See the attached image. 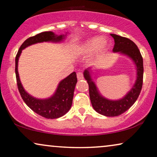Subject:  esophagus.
<instances>
[{"label": "esophagus", "instance_id": "34e87169", "mask_svg": "<svg viewBox=\"0 0 157 157\" xmlns=\"http://www.w3.org/2000/svg\"><path fill=\"white\" fill-rule=\"evenodd\" d=\"M77 78H78V80H81L83 78V74L82 72L77 73Z\"/></svg>", "mask_w": 157, "mask_h": 157}]
</instances>
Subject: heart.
<instances>
[{
    "label": "heart",
    "mask_w": 157,
    "mask_h": 157,
    "mask_svg": "<svg viewBox=\"0 0 157 157\" xmlns=\"http://www.w3.org/2000/svg\"><path fill=\"white\" fill-rule=\"evenodd\" d=\"M110 44L100 36H95L86 40L75 48L76 54H89L95 51L94 59H98L106 54L109 51Z\"/></svg>",
    "instance_id": "1"
}]
</instances>
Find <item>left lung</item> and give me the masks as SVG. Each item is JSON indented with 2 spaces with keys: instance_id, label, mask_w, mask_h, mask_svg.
Returning <instances> with one entry per match:
<instances>
[{
  "instance_id": "left-lung-1",
  "label": "left lung",
  "mask_w": 157,
  "mask_h": 157,
  "mask_svg": "<svg viewBox=\"0 0 157 157\" xmlns=\"http://www.w3.org/2000/svg\"><path fill=\"white\" fill-rule=\"evenodd\" d=\"M111 36L115 42L113 52L126 56L132 59L136 66V79L130 91L120 99H108L100 94L92 78L93 67L88 68L83 71V76L89 84L90 100L92 106L97 113L109 117L122 114L134 104L142 88L144 75L143 59L136 45L127 38L116 34H111Z\"/></svg>"
}]
</instances>
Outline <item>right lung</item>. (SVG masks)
Returning a JSON list of instances; mask_svg holds the SVG:
<instances>
[{
	"mask_svg": "<svg viewBox=\"0 0 157 157\" xmlns=\"http://www.w3.org/2000/svg\"><path fill=\"white\" fill-rule=\"evenodd\" d=\"M65 35L58 36L52 31H46L30 37L21 45L16 57V76L18 91L25 104L34 112L46 119H58L65 115L71 107L74 92L77 83L76 72H73L60 81L55 93L47 98H37L30 95L21 82L18 71V59L22 50L33 44L42 42L60 43L65 40Z\"/></svg>",
	"mask_w": 157,
	"mask_h": 157,
	"instance_id": "1",
	"label": "right lung"
}]
</instances>
